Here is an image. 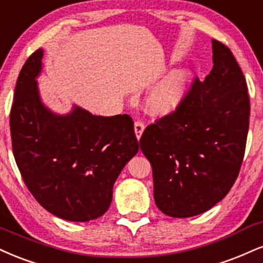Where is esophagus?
<instances>
[{
  "instance_id": "obj_1",
  "label": "esophagus",
  "mask_w": 263,
  "mask_h": 263,
  "mask_svg": "<svg viewBox=\"0 0 263 263\" xmlns=\"http://www.w3.org/2000/svg\"><path fill=\"white\" fill-rule=\"evenodd\" d=\"M143 129H144V123L142 121H136L135 122V134H136V137L140 140L141 138V135L143 134Z\"/></svg>"
}]
</instances>
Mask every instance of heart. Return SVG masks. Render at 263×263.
<instances>
[{"label": "heart", "instance_id": "obj_1", "mask_svg": "<svg viewBox=\"0 0 263 263\" xmlns=\"http://www.w3.org/2000/svg\"><path fill=\"white\" fill-rule=\"evenodd\" d=\"M187 81V71H179L166 78L148 97V110L156 115H165L172 112L181 101Z\"/></svg>", "mask_w": 263, "mask_h": 263}]
</instances>
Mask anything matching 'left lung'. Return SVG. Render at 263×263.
Masks as SVG:
<instances>
[{"mask_svg":"<svg viewBox=\"0 0 263 263\" xmlns=\"http://www.w3.org/2000/svg\"><path fill=\"white\" fill-rule=\"evenodd\" d=\"M212 52L204 82L196 77L175 110L148 125L140 140L154 201L169 217L197 216L223 200L245 154L248 84L229 47L213 39Z\"/></svg>","mask_w":263,"mask_h":263,"instance_id":"8db88e82","label":"left lung"}]
</instances>
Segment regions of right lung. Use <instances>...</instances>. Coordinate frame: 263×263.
I'll return each mask as SVG.
<instances>
[{
    "mask_svg": "<svg viewBox=\"0 0 263 263\" xmlns=\"http://www.w3.org/2000/svg\"><path fill=\"white\" fill-rule=\"evenodd\" d=\"M43 50L24 63L9 114L13 156L30 194L53 216L71 222L97 219L107 211L112 187L138 152L127 114L94 116L76 106L59 116L40 101L36 76Z\"/></svg>",
    "mask_w": 263,
    "mask_h": 263,
    "instance_id": "1",
    "label": "right lung"
}]
</instances>
